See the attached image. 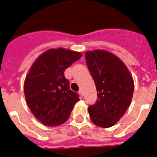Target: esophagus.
<instances>
[{
    "label": "esophagus",
    "instance_id": "34e87169",
    "mask_svg": "<svg viewBox=\"0 0 157 157\" xmlns=\"http://www.w3.org/2000/svg\"><path fill=\"white\" fill-rule=\"evenodd\" d=\"M79 94H80L81 96H83V94H84V92H83L82 90H81L80 91H79Z\"/></svg>",
    "mask_w": 157,
    "mask_h": 157
}]
</instances>
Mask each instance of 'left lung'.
Wrapping results in <instances>:
<instances>
[{"label": "left lung", "mask_w": 157, "mask_h": 157, "mask_svg": "<svg viewBox=\"0 0 157 157\" xmlns=\"http://www.w3.org/2000/svg\"><path fill=\"white\" fill-rule=\"evenodd\" d=\"M85 60L98 92L97 102L88 108L90 119L98 127H110L132 102V76L120 59L104 50L86 52Z\"/></svg>", "instance_id": "1"}]
</instances>
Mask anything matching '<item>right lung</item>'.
<instances>
[{"label": "right lung", "mask_w": 157, "mask_h": 157, "mask_svg": "<svg viewBox=\"0 0 157 157\" xmlns=\"http://www.w3.org/2000/svg\"><path fill=\"white\" fill-rule=\"evenodd\" d=\"M81 52L49 49L37 58L24 82V94L34 116L43 125L56 127L67 120L79 95L69 89L64 71L78 60Z\"/></svg>", "instance_id": "add662e5"}]
</instances>
